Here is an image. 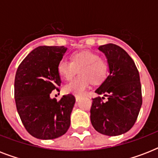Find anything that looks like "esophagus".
Wrapping results in <instances>:
<instances>
[{
	"mask_svg": "<svg viewBox=\"0 0 158 158\" xmlns=\"http://www.w3.org/2000/svg\"><path fill=\"white\" fill-rule=\"evenodd\" d=\"M79 99H80V97H79V96H75V100H76V102H79Z\"/></svg>",
	"mask_w": 158,
	"mask_h": 158,
	"instance_id": "esophagus-1",
	"label": "esophagus"
}]
</instances>
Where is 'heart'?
I'll return each mask as SVG.
<instances>
[{"label":"heart","instance_id":"1","mask_svg":"<svg viewBox=\"0 0 158 158\" xmlns=\"http://www.w3.org/2000/svg\"><path fill=\"white\" fill-rule=\"evenodd\" d=\"M79 68V76L64 85V93L76 96L83 95L90 81L94 84L102 82L108 70L107 64L100 59L98 55L90 51H82L72 55L71 61L64 58L60 60L57 65V71L62 79L69 80Z\"/></svg>","mask_w":158,"mask_h":158}]
</instances>
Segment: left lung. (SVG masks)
I'll list each match as a JSON object with an SVG mask.
<instances>
[{
	"label": "left lung",
	"instance_id": "1",
	"mask_svg": "<svg viewBox=\"0 0 158 158\" xmlns=\"http://www.w3.org/2000/svg\"><path fill=\"white\" fill-rule=\"evenodd\" d=\"M98 50L106 57L109 75L95 93L107 96L93 98L90 120L102 135L116 136L133 127L142 106L139 74L132 58L119 46L108 43Z\"/></svg>",
	"mask_w": 158,
	"mask_h": 158
}]
</instances>
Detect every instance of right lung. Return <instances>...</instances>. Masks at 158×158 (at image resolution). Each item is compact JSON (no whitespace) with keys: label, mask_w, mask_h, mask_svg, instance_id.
Masks as SVG:
<instances>
[{"label":"right lung","mask_w":158,"mask_h":158,"mask_svg":"<svg viewBox=\"0 0 158 158\" xmlns=\"http://www.w3.org/2000/svg\"><path fill=\"white\" fill-rule=\"evenodd\" d=\"M67 48L40 46L21 62L15 79L16 108L23 125L32 136L53 139L67 132L75 98L63 95L59 102L51 93L60 86L57 65Z\"/></svg>","instance_id":"1"}]
</instances>
